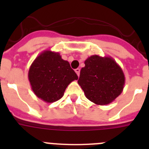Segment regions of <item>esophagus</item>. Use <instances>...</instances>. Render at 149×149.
Segmentation results:
<instances>
[{
	"label": "esophagus",
	"mask_w": 149,
	"mask_h": 149,
	"mask_svg": "<svg viewBox=\"0 0 149 149\" xmlns=\"http://www.w3.org/2000/svg\"><path fill=\"white\" fill-rule=\"evenodd\" d=\"M74 71H75V72H76V73H77V76H78V77H79V75H80V71H81V70H80V68H76V69Z\"/></svg>",
	"instance_id": "34e87169"
}]
</instances>
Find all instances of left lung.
<instances>
[{"label": "left lung", "mask_w": 149, "mask_h": 149, "mask_svg": "<svg viewBox=\"0 0 149 149\" xmlns=\"http://www.w3.org/2000/svg\"><path fill=\"white\" fill-rule=\"evenodd\" d=\"M77 81L86 98L97 105L109 104L122 93L125 77L110 56L93 55L84 62Z\"/></svg>", "instance_id": "obj_1"}]
</instances>
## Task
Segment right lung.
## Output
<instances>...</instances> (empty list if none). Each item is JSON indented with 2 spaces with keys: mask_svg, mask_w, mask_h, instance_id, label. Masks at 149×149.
I'll return each instance as SVG.
<instances>
[{
  "mask_svg": "<svg viewBox=\"0 0 149 149\" xmlns=\"http://www.w3.org/2000/svg\"><path fill=\"white\" fill-rule=\"evenodd\" d=\"M77 74L58 52L46 50L31 64L28 79L31 89L38 98L47 103L58 101L68 84L77 80Z\"/></svg>",
  "mask_w": 149,
  "mask_h": 149,
  "instance_id": "obj_1",
  "label": "right lung"
}]
</instances>
